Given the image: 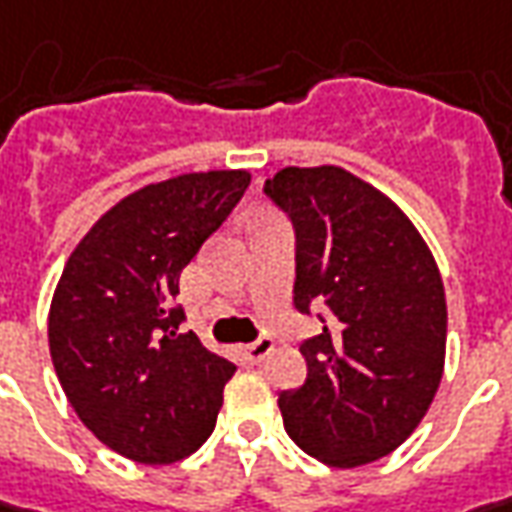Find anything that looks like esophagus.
Returning <instances> with one entry per match:
<instances>
[{"label":"esophagus","mask_w":512,"mask_h":512,"mask_svg":"<svg viewBox=\"0 0 512 512\" xmlns=\"http://www.w3.org/2000/svg\"><path fill=\"white\" fill-rule=\"evenodd\" d=\"M272 351H274V343L269 340V337H260V340H255V343L243 345V357H246V362H252V365H257L260 360H266Z\"/></svg>","instance_id":"34e87169"}]
</instances>
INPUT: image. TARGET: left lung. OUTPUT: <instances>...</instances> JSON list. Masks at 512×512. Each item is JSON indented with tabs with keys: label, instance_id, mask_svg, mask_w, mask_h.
I'll return each mask as SVG.
<instances>
[{
	"label": "left lung",
	"instance_id": "8db88e82",
	"mask_svg": "<svg viewBox=\"0 0 512 512\" xmlns=\"http://www.w3.org/2000/svg\"><path fill=\"white\" fill-rule=\"evenodd\" d=\"M294 223V306H326L300 345L309 377L277 405L289 436L331 467L397 450L428 414L445 368L448 306L428 243L388 195L343 167L266 181Z\"/></svg>",
	"mask_w": 512,
	"mask_h": 512
}]
</instances>
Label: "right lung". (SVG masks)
<instances>
[{
	"label": "right lung",
	"mask_w": 512,
	"mask_h": 512,
	"mask_svg": "<svg viewBox=\"0 0 512 512\" xmlns=\"http://www.w3.org/2000/svg\"><path fill=\"white\" fill-rule=\"evenodd\" d=\"M252 175L186 172L107 209L67 257L47 340L73 411L138 465H169L215 428L235 365L181 331L184 266L218 232Z\"/></svg>",
	"instance_id": "1"
}]
</instances>
